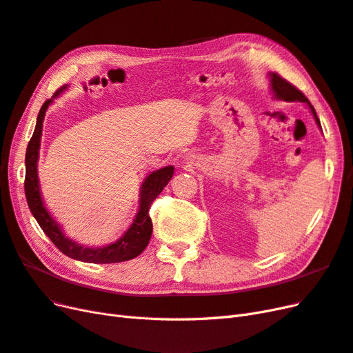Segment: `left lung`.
<instances>
[{"instance_id":"1","label":"left lung","mask_w":353,"mask_h":353,"mask_svg":"<svg viewBox=\"0 0 353 353\" xmlns=\"http://www.w3.org/2000/svg\"><path fill=\"white\" fill-rule=\"evenodd\" d=\"M271 85H272V91L275 92V97H276V99L284 100V101H302V103H306V104L309 105V108L312 109V113H314V116H315L316 123H318L319 126H321V123H319L318 116H316V112H315V109L312 108L311 101H309V100L306 99V95H305L301 90L296 88L293 83L285 81L284 78H281L279 73H272V74H271Z\"/></svg>"}]
</instances>
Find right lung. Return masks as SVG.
Segmentation results:
<instances>
[{
    "label": "right lung",
    "instance_id": "obj_1",
    "mask_svg": "<svg viewBox=\"0 0 353 353\" xmlns=\"http://www.w3.org/2000/svg\"><path fill=\"white\" fill-rule=\"evenodd\" d=\"M65 90L61 87L56 91L54 97ZM52 100H47L38 113L37 126L34 135L28 144L26 150V174H25V194L28 200V206L32 212V215L38 221L39 227L47 234V237L52 241L56 248L65 253L72 259L90 263H117L125 262L137 258L145 248L148 241L152 239L153 232V222L150 218V206L156 200V197L162 193V190L174 175V166H166L152 172L148 175L141 185L140 194V209L135 219L132 221L131 227L121 239H117L112 244L103 245V248H83V245L69 240L65 232L61 231L59 223L51 218L50 212L46 209L44 201L41 199L39 184H38V174H37V162H38V150L41 143V132H42V122H44L46 110Z\"/></svg>",
    "mask_w": 353,
    "mask_h": 353
}]
</instances>
